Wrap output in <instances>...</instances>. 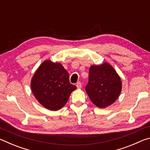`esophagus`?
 <instances>
[{
	"instance_id": "obj_1",
	"label": "esophagus",
	"mask_w": 150,
	"mask_h": 150,
	"mask_svg": "<svg viewBox=\"0 0 150 150\" xmlns=\"http://www.w3.org/2000/svg\"><path fill=\"white\" fill-rule=\"evenodd\" d=\"M76 87H77V88H79H79H81V87H82V85H81V82L77 83V84H76Z\"/></svg>"
}]
</instances>
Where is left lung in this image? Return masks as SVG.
I'll return each instance as SVG.
<instances>
[{
	"label": "left lung",
	"instance_id": "obj_1",
	"mask_svg": "<svg viewBox=\"0 0 150 150\" xmlns=\"http://www.w3.org/2000/svg\"><path fill=\"white\" fill-rule=\"evenodd\" d=\"M122 86L120 77L108 63L90 67L85 90L91 102L97 107L105 108L112 105L120 95Z\"/></svg>",
	"mask_w": 150,
	"mask_h": 150
}]
</instances>
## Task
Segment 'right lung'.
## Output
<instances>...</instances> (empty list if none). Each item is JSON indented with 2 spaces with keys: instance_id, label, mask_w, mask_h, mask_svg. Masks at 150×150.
Instances as JSON below:
<instances>
[{
  "instance_id": "obj_1",
  "label": "right lung",
  "mask_w": 150,
  "mask_h": 150,
  "mask_svg": "<svg viewBox=\"0 0 150 150\" xmlns=\"http://www.w3.org/2000/svg\"><path fill=\"white\" fill-rule=\"evenodd\" d=\"M30 87L36 100L47 110L57 111L67 103L77 87L69 83V73L59 62H43L31 79Z\"/></svg>"
}]
</instances>
